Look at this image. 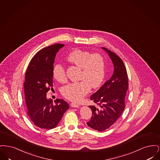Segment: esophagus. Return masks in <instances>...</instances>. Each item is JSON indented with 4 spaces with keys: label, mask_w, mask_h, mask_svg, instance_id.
Returning a JSON list of instances; mask_svg holds the SVG:
<instances>
[{
    "label": "esophagus",
    "mask_w": 160,
    "mask_h": 160,
    "mask_svg": "<svg viewBox=\"0 0 160 160\" xmlns=\"http://www.w3.org/2000/svg\"><path fill=\"white\" fill-rule=\"evenodd\" d=\"M71 106L72 107H78L80 106V105L76 102H71Z\"/></svg>",
    "instance_id": "34e87169"
}]
</instances>
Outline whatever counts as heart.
Here are the masks:
<instances>
[{"mask_svg":"<svg viewBox=\"0 0 160 160\" xmlns=\"http://www.w3.org/2000/svg\"><path fill=\"white\" fill-rule=\"evenodd\" d=\"M67 59L81 68L80 81L65 86L62 89V93L67 99L78 102L89 92L91 88L95 89L101 86L105 77L106 62L100 54L79 49L71 52ZM53 75L59 82L65 83L67 80L65 68L62 63L54 65Z\"/></svg>","mask_w":160,"mask_h":160,"instance_id":"heart-1","label":"heart"}]
</instances>
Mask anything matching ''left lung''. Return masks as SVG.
Masks as SVG:
<instances>
[{"label": "left lung", "mask_w": 160, "mask_h": 160, "mask_svg": "<svg viewBox=\"0 0 160 160\" xmlns=\"http://www.w3.org/2000/svg\"><path fill=\"white\" fill-rule=\"evenodd\" d=\"M108 54L114 66L112 77L92 94L91 99L96 106H89L92 112L88 127L103 131L113 125L125 108V98L128 88L127 69L122 59L116 54L102 47Z\"/></svg>", "instance_id": "left-lung-1"}]
</instances>
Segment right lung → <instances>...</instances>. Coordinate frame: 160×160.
I'll use <instances>...</instances> for the list:
<instances>
[{
    "instance_id": "obj_1",
    "label": "right lung",
    "mask_w": 160,
    "mask_h": 160,
    "mask_svg": "<svg viewBox=\"0 0 160 160\" xmlns=\"http://www.w3.org/2000/svg\"><path fill=\"white\" fill-rule=\"evenodd\" d=\"M64 44H56L39 50L32 59L24 83L27 113L32 122L42 129H53L60 122L68 104L62 99L53 102L46 93L52 88L53 68L56 53Z\"/></svg>"
}]
</instances>
